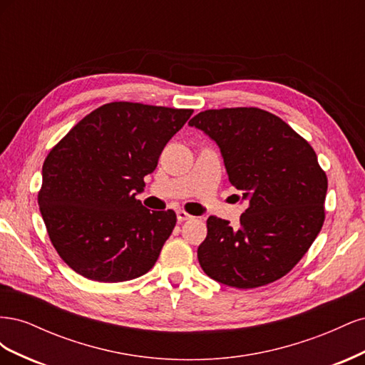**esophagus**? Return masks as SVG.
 <instances>
[{"instance_id":"34e87169","label":"esophagus","mask_w":365,"mask_h":365,"mask_svg":"<svg viewBox=\"0 0 365 365\" xmlns=\"http://www.w3.org/2000/svg\"><path fill=\"white\" fill-rule=\"evenodd\" d=\"M176 217H178L180 222H184V220L193 219V216H192V215H189V213H187L185 210H178V212H176Z\"/></svg>"}]
</instances>
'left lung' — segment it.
Here are the masks:
<instances>
[{"label": "left lung", "instance_id": "1", "mask_svg": "<svg viewBox=\"0 0 365 365\" xmlns=\"http://www.w3.org/2000/svg\"><path fill=\"white\" fill-rule=\"evenodd\" d=\"M189 125L217 143L230 182L248 201L239 227L207 219V237L197 248L201 268L237 289L282 279L324 224L327 176L315 150L280 117L259 108L207 109Z\"/></svg>", "mask_w": 365, "mask_h": 365}]
</instances>
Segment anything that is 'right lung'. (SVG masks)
<instances>
[{
    "mask_svg": "<svg viewBox=\"0 0 365 365\" xmlns=\"http://www.w3.org/2000/svg\"><path fill=\"white\" fill-rule=\"evenodd\" d=\"M192 113L111 102L85 115L48 152L38 204L54 250L77 274L117 283L155 264L176 215L150 212L135 195Z\"/></svg>",
    "mask_w": 365,
    "mask_h": 365,
    "instance_id": "obj_1",
    "label": "right lung"
}]
</instances>
